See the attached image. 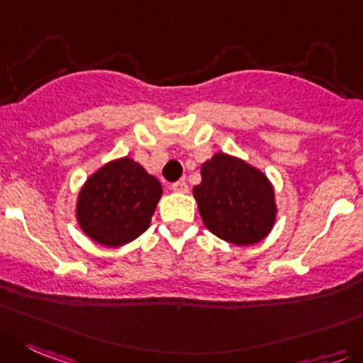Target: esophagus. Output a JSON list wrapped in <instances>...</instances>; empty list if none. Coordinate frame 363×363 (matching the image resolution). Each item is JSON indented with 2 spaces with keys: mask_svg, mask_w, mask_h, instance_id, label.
Returning <instances> with one entry per match:
<instances>
[{
  "mask_svg": "<svg viewBox=\"0 0 363 363\" xmlns=\"http://www.w3.org/2000/svg\"><path fill=\"white\" fill-rule=\"evenodd\" d=\"M172 189H174L175 193H188V184H186L184 181L174 182V184H172Z\"/></svg>",
  "mask_w": 363,
  "mask_h": 363,
  "instance_id": "esophagus-1",
  "label": "esophagus"
}]
</instances>
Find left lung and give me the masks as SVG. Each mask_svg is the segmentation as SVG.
Listing matches in <instances>:
<instances>
[{
  "label": "left lung",
  "mask_w": 363,
  "mask_h": 363,
  "mask_svg": "<svg viewBox=\"0 0 363 363\" xmlns=\"http://www.w3.org/2000/svg\"><path fill=\"white\" fill-rule=\"evenodd\" d=\"M201 175L193 197L206 229L240 247L254 245L269 236L277 218L276 191L259 168L216 152L202 162Z\"/></svg>",
  "instance_id": "left-lung-1"
}]
</instances>
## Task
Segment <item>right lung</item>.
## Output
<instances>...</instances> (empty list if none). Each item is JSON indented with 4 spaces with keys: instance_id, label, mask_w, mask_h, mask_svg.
<instances>
[{
    "instance_id": "obj_1",
    "label": "right lung",
    "mask_w": 363,
    "mask_h": 363,
    "mask_svg": "<svg viewBox=\"0 0 363 363\" xmlns=\"http://www.w3.org/2000/svg\"><path fill=\"white\" fill-rule=\"evenodd\" d=\"M162 186L128 155L105 162L87 177L77 197L74 216L87 238L121 247L150 228Z\"/></svg>"
}]
</instances>
